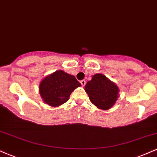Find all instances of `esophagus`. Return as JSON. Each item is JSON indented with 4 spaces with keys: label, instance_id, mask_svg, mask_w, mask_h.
Instances as JSON below:
<instances>
[{
    "label": "esophagus",
    "instance_id": "34e87169",
    "mask_svg": "<svg viewBox=\"0 0 157 157\" xmlns=\"http://www.w3.org/2000/svg\"><path fill=\"white\" fill-rule=\"evenodd\" d=\"M80 83H81V85H82V86H84L85 85H86V80H81Z\"/></svg>",
    "mask_w": 157,
    "mask_h": 157
}]
</instances>
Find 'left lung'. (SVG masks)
Here are the masks:
<instances>
[{
  "mask_svg": "<svg viewBox=\"0 0 157 157\" xmlns=\"http://www.w3.org/2000/svg\"><path fill=\"white\" fill-rule=\"evenodd\" d=\"M85 91L94 105L98 109L107 110L111 109L117 100L120 90L105 75L96 74L86 84Z\"/></svg>",
  "mask_w": 157,
  "mask_h": 157,
  "instance_id": "1",
  "label": "left lung"
}]
</instances>
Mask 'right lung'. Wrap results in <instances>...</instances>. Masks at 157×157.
Masks as SVG:
<instances>
[{
  "mask_svg": "<svg viewBox=\"0 0 157 157\" xmlns=\"http://www.w3.org/2000/svg\"><path fill=\"white\" fill-rule=\"evenodd\" d=\"M80 86L75 76L59 70L41 81L39 92L44 102L56 107L67 102L71 92Z\"/></svg>",
  "mask_w": 157,
  "mask_h": 157,
  "instance_id": "right-lung-1",
  "label": "right lung"
}]
</instances>
